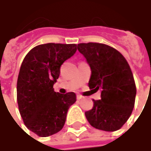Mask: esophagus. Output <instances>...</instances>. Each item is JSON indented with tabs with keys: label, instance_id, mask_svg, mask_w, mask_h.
<instances>
[{
	"label": "esophagus",
	"instance_id": "1",
	"mask_svg": "<svg viewBox=\"0 0 151 151\" xmlns=\"http://www.w3.org/2000/svg\"><path fill=\"white\" fill-rule=\"evenodd\" d=\"M83 98H84V97H83V96H82L81 95H77V99H78V100H80V99H83Z\"/></svg>",
	"mask_w": 151,
	"mask_h": 151
}]
</instances>
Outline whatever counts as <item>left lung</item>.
<instances>
[{"mask_svg": "<svg viewBox=\"0 0 151 151\" xmlns=\"http://www.w3.org/2000/svg\"><path fill=\"white\" fill-rule=\"evenodd\" d=\"M78 50L91 69L89 87L101 91L86 117L95 129L113 132L120 129L133 111L136 86L125 58L113 47L99 43H79Z\"/></svg>", "mask_w": 151, "mask_h": 151, "instance_id": "1", "label": "left lung"}]
</instances>
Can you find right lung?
<instances>
[{
	"label": "right lung",
	"mask_w": 151,
	"mask_h": 151,
	"mask_svg": "<svg viewBox=\"0 0 151 151\" xmlns=\"http://www.w3.org/2000/svg\"><path fill=\"white\" fill-rule=\"evenodd\" d=\"M76 51L74 43L40 44L22 63L17 82L18 108L25 125L38 136H51L62 129L69 107L76 102L75 93L60 94L53 89L60 66Z\"/></svg>",
	"instance_id": "obj_1"
}]
</instances>
